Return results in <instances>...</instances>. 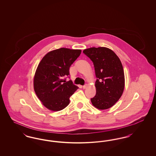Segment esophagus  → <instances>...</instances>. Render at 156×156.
<instances>
[{
    "mask_svg": "<svg viewBox=\"0 0 156 156\" xmlns=\"http://www.w3.org/2000/svg\"><path fill=\"white\" fill-rule=\"evenodd\" d=\"M87 87V84H85V85H83V87H82L83 89H85Z\"/></svg>",
    "mask_w": 156,
    "mask_h": 156,
    "instance_id": "obj_1",
    "label": "esophagus"
}]
</instances>
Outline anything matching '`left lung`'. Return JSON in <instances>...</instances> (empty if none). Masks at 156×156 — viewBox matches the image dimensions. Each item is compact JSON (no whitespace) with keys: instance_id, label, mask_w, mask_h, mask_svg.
<instances>
[{"instance_id":"obj_1","label":"left lung","mask_w":156,"mask_h":156,"mask_svg":"<svg viewBox=\"0 0 156 156\" xmlns=\"http://www.w3.org/2000/svg\"><path fill=\"white\" fill-rule=\"evenodd\" d=\"M83 52L92 61L97 78V93L90 99L91 102L99 109H109L119 100L125 88L122 62L115 52L106 47H92Z\"/></svg>"}]
</instances>
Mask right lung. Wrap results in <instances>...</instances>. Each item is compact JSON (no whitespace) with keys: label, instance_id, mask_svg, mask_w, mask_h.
I'll use <instances>...</instances> for the list:
<instances>
[{"label":"right lung","instance_id":"add662e5","mask_svg":"<svg viewBox=\"0 0 156 156\" xmlns=\"http://www.w3.org/2000/svg\"><path fill=\"white\" fill-rule=\"evenodd\" d=\"M81 50L61 48L48 52L39 63L34 78V89L45 106L53 111L62 110L78 87L69 78V68Z\"/></svg>","mask_w":156,"mask_h":156}]
</instances>
